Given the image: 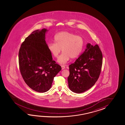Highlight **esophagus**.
<instances>
[{"label":"esophagus","mask_w":125,"mask_h":125,"mask_svg":"<svg viewBox=\"0 0 125 125\" xmlns=\"http://www.w3.org/2000/svg\"><path fill=\"white\" fill-rule=\"evenodd\" d=\"M62 70H63V69H65V66H61Z\"/></svg>","instance_id":"esophagus-1"}]
</instances>
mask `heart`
<instances>
[{"mask_svg":"<svg viewBox=\"0 0 125 125\" xmlns=\"http://www.w3.org/2000/svg\"><path fill=\"white\" fill-rule=\"evenodd\" d=\"M55 42H49L48 49L54 58H58L61 51L63 52L59 57L58 62L63 65L66 63L71 58L75 59L82 53L84 41L83 37L67 31H62L55 36Z\"/></svg>","mask_w":125,"mask_h":125,"instance_id":"b5f03b06","label":"heart"}]
</instances>
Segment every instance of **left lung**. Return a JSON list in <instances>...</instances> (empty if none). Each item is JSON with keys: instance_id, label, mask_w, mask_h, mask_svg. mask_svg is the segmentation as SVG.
I'll use <instances>...</instances> for the list:
<instances>
[{"instance_id": "8db88e82", "label": "left lung", "mask_w": 125, "mask_h": 125, "mask_svg": "<svg viewBox=\"0 0 125 125\" xmlns=\"http://www.w3.org/2000/svg\"><path fill=\"white\" fill-rule=\"evenodd\" d=\"M102 65V53L98 45L88 43L84 51L69 66L70 89L80 93L92 88L99 78Z\"/></svg>"}]
</instances>
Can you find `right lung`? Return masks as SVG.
I'll list each match as a JSON object with an SVG mask.
<instances>
[{"label":"right lung","instance_id":"1","mask_svg":"<svg viewBox=\"0 0 125 125\" xmlns=\"http://www.w3.org/2000/svg\"><path fill=\"white\" fill-rule=\"evenodd\" d=\"M48 29L36 30L25 38L19 52L20 70L27 85L32 90L45 93L51 88L54 77L61 67L53 60L45 41Z\"/></svg>","mask_w":125,"mask_h":125}]
</instances>
